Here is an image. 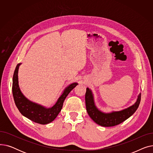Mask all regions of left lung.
I'll use <instances>...</instances> for the list:
<instances>
[{
	"label": "left lung",
	"instance_id": "left-lung-1",
	"mask_svg": "<svg viewBox=\"0 0 153 153\" xmlns=\"http://www.w3.org/2000/svg\"><path fill=\"white\" fill-rule=\"evenodd\" d=\"M86 110L88 114L94 121L102 126H114L123 122L130 117L139 107L141 101V94H139L137 101L133 105L120 111L104 114L98 110L94 105L92 94L89 88L86 89L85 95Z\"/></svg>",
	"mask_w": 153,
	"mask_h": 153
}]
</instances>
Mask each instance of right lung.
Masks as SVG:
<instances>
[{
	"mask_svg": "<svg viewBox=\"0 0 153 153\" xmlns=\"http://www.w3.org/2000/svg\"><path fill=\"white\" fill-rule=\"evenodd\" d=\"M20 65V64H18L16 66L13 76L12 94L16 106L23 116L35 123L45 125L53 122L60 112L68 95L77 84L73 83L69 85L55 105L50 108H46L29 101L22 94L18 83V70Z\"/></svg>",
	"mask_w": 153,
	"mask_h": 153,
	"instance_id": "add662e5",
	"label": "right lung"
}]
</instances>
